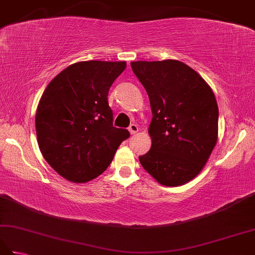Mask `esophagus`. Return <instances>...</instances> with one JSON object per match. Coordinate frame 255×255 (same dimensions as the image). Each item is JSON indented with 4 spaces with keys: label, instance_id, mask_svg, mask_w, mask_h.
Returning a JSON list of instances; mask_svg holds the SVG:
<instances>
[{
    "label": "esophagus",
    "instance_id": "obj_1",
    "mask_svg": "<svg viewBox=\"0 0 255 255\" xmlns=\"http://www.w3.org/2000/svg\"><path fill=\"white\" fill-rule=\"evenodd\" d=\"M138 131H139V128L136 124L130 125V127H129V132H130V134H136Z\"/></svg>",
    "mask_w": 255,
    "mask_h": 255
}]
</instances>
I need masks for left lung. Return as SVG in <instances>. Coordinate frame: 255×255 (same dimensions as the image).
Here are the masks:
<instances>
[{
  "instance_id": "1",
  "label": "left lung",
  "mask_w": 255,
  "mask_h": 255,
  "mask_svg": "<svg viewBox=\"0 0 255 255\" xmlns=\"http://www.w3.org/2000/svg\"><path fill=\"white\" fill-rule=\"evenodd\" d=\"M130 64L152 112L148 130L152 143L139 156L140 163L161 185H184L202 172L217 143L214 92L195 70L174 59Z\"/></svg>"
}]
</instances>
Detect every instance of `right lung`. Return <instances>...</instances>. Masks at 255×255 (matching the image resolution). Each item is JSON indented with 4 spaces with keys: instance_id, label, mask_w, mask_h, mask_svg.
<instances>
[{
    "instance_id": "obj_1",
    "label": "right lung",
    "mask_w": 255,
    "mask_h": 255,
    "mask_svg": "<svg viewBox=\"0 0 255 255\" xmlns=\"http://www.w3.org/2000/svg\"><path fill=\"white\" fill-rule=\"evenodd\" d=\"M126 61H80L53 78L36 112L40 152L59 175L86 183L101 175L129 137L113 126L108 91Z\"/></svg>"
}]
</instances>
